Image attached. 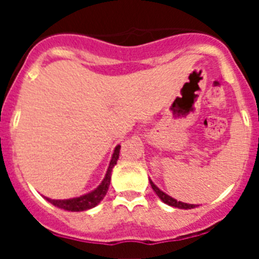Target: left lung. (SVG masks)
Listing matches in <instances>:
<instances>
[{
    "mask_svg": "<svg viewBox=\"0 0 259 259\" xmlns=\"http://www.w3.org/2000/svg\"><path fill=\"white\" fill-rule=\"evenodd\" d=\"M149 182H150V185H152L153 191L155 192V194H157L158 197L161 198V201H163L164 203H167V205H170V206H174V207H178V209H184V210L193 209V207L198 206V205H192V203H185V202H182V201L175 200V198H172L171 196H168V194H166L163 191H161V189L158 188L157 185H155L150 179H149Z\"/></svg>",
    "mask_w": 259,
    "mask_h": 259,
    "instance_id": "obj_1",
    "label": "left lung"
}]
</instances>
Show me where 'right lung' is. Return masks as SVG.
Masks as SVG:
<instances>
[{
  "instance_id": "obj_1",
  "label": "right lung",
  "mask_w": 259,
  "mask_h": 259,
  "mask_svg": "<svg viewBox=\"0 0 259 259\" xmlns=\"http://www.w3.org/2000/svg\"><path fill=\"white\" fill-rule=\"evenodd\" d=\"M119 150H120V145H116L115 149H114L113 155H111V161H110L109 167H107V171L106 174H105L104 180H102L101 184L98 185L96 189H93L92 192L83 194V196H79V197L67 198V200H52V198L48 197L44 198H47L48 202L53 203L54 206L59 207V209L67 210V211H85V210H89L92 209V207L97 206L98 203L104 200V197L107 193L110 180H111L113 167L115 166L116 161H118L119 158Z\"/></svg>"
}]
</instances>
